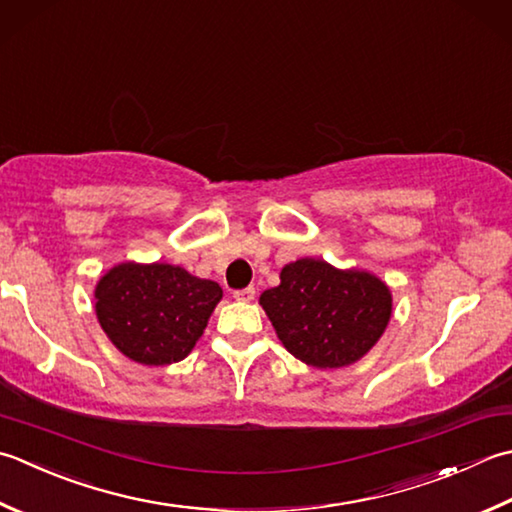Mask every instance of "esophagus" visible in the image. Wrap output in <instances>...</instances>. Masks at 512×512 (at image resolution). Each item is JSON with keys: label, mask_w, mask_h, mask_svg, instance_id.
<instances>
[{"label": "esophagus", "mask_w": 512, "mask_h": 512, "mask_svg": "<svg viewBox=\"0 0 512 512\" xmlns=\"http://www.w3.org/2000/svg\"><path fill=\"white\" fill-rule=\"evenodd\" d=\"M233 297L237 299V302H253V299H255V288L248 286V288H242V290H235Z\"/></svg>", "instance_id": "obj_1"}]
</instances>
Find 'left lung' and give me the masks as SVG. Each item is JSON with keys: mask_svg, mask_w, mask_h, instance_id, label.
<instances>
[{"mask_svg": "<svg viewBox=\"0 0 512 512\" xmlns=\"http://www.w3.org/2000/svg\"><path fill=\"white\" fill-rule=\"evenodd\" d=\"M290 355L313 368H344L373 348L393 315V293L377 275L302 257L259 297Z\"/></svg>", "mask_w": 512, "mask_h": 512, "instance_id": "left-lung-1", "label": "left lung"}]
</instances>
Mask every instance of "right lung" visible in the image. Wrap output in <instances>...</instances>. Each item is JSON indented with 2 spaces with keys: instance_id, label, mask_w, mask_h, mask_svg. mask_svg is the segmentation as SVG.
Here are the masks:
<instances>
[{
  "instance_id": "right-lung-1",
  "label": "right lung",
  "mask_w": 512,
  "mask_h": 512,
  "mask_svg": "<svg viewBox=\"0 0 512 512\" xmlns=\"http://www.w3.org/2000/svg\"><path fill=\"white\" fill-rule=\"evenodd\" d=\"M217 282L164 262H122L99 277L95 315L119 353L142 366L182 362L222 302Z\"/></svg>"
}]
</instances>
